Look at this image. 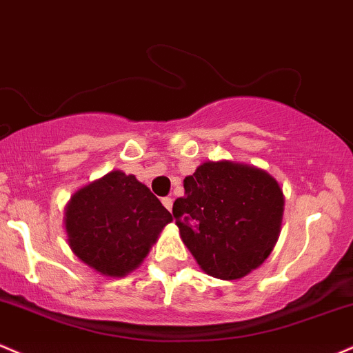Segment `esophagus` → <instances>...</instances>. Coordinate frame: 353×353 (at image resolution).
Instances as JSON below:
<instances>
[{
	"mask_svg": "<svg viewBox=\"0 0 353 353\" xmlns=\"http://www.w3.org/2000/svg\"><path fill=\"white\" fill-rule=\"evenodd\" d=\"M161 203H163V207H165L166 210H170V212H172V208H173V198L166 196V198H163V200H161Z\"/></svg>",
	"mask_w": 353,
	"mask_h": 353,
	"instance_id": "1",
	"label": "esophagus"
}]
</instances>
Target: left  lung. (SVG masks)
<instances>
[{
	"label": "left lung",
	"instance_id": "obj_1",
	"mask_svg": "<svg viewBox=\"0 0 353 353\" xmlns=\"http://www.w3.org/2000/svg\"><path fill=\"white\" fill-rule=\"evenodd\" d=\"M173 203L180 235L208 275L236 280L270 255L283 216V192L263 170L207 161L183 180Z\"/></svg>",
	"mask_w": 353,
	"mask_h": 353
}]
</instances>
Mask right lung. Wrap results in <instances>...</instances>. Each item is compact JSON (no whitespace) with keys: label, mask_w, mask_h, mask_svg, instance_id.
Segmentation results:
<instances>
[{"label":"right lung","mask_w":353,"mask_h":353,"mask_svg":"<svg viewBox=\"0 0 353 353\" xmlns=\"http://www.w3.org/2000/svg\"><path fill=\"white\" fill-rule=\"evenodd\" d=\"M172 220L146 185L120 170L78 190L65 212L71 250L108 276L134 270Z\"/></svg>","instance_id":"right-lung-1"}]
</instances>
